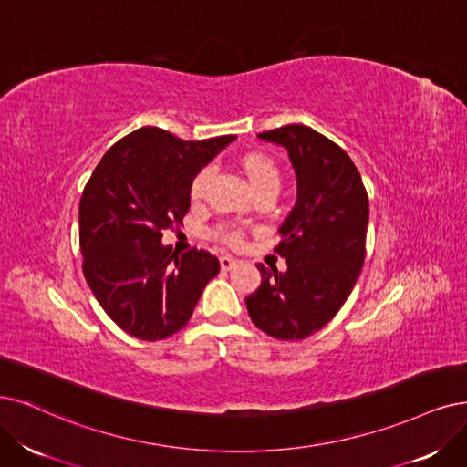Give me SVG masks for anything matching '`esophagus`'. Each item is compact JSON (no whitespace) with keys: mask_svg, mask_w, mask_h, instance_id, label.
<instances>
[{"mask_svg":"<svg viewBox=\"0 0 467 467\" xmlns=\"http://www.w3.org/2000/svg\"><path fill=\"white\" fill-rule=\"evenodd\" d=\"M219 264H221V269L229 271V269H233V267L238 264V260H234V257H231V255H221Z\"/></svg>","mask_w":467,"mask_h":467,"instance_id":"esophagus-1","label":"esophagus"}]
</instances>
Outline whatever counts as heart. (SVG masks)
Instances as JSON below:
<instances>
[{
    "label": "heart",
    "instance_id": "heart-1",
    "mask_svg": "<svg viewBox=\"0 0 467 467\" xmlns=\"http://www.w3.org/2000/svg\"><path fill=\"white\" fill-rule=\"evenodd\" d=\"M243 169L246 172V177L252 184L254 190H262V188H279L281 184V172L277 163H275L269 155L260 153V151H250L243 158ZM213 177V167H202L196 177L192 179V184H190V200L194 203L200 202L205 194L207 184H210ZM217 236L223 240L224 244H229L233 248L243 246V231L234 229V227H221L217 229Z\"/></svg>",
    "mask_w": 467,
    "mask_h": 467
}]
</instances>
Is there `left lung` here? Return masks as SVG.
Masks as SVG:
<instances>
[{"label": "left lung", "mask_w": 467, "mask_h": 467, "mask_svg": "<svg viewBox=\"0 0 467 467\" xmlns=\"http://www.w3.org/2000/svg\"><path fill=\"white\" fill-rule=\"evenodd\" d=\"M286 148L298 200L275 246L286 271L257 264L262 285L246 298L257 329L279 340H302L323 329L347 302L366 260L369 202L350 155L304 125L257 134Z\"/></svg>", "instance_id": "left-lung-1"}]
</instances>
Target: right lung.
<instances>
[{
    "label": "right lung",
    "instance_id": "obj_1",
    "mask_svg": "<svg viewBox=\"0 0 467 467\" xmlns=\"http://www.w3.org/2000/svg\"><path fill=\"white\" fill-rule=\"evenodd\" d=\"M234 138L186 142L142 127L113 144L86 182L78 207L84 277L103 312L134 338L161 340L182 329L219 273L207 250L179 255L161 236L182 224L196 172Z\"/></svg>",
    "mask_w": 467,
    "mask_h": 467
}]
</instances>
